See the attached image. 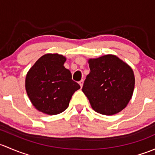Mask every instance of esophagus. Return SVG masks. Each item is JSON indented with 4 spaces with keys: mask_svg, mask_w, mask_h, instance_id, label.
<instances>
[{
    "mask_svg": "<svg viewBox=\"0 0 155 155\" xmlns=\"http://www.w3.org/2000/svg\"><path fill=\"white\" fill-rule=\"evenodd\" d=\"M79 84H80V86H81V88H82L83 84H84V80H81V81L79 82Z\"/></svg>",
    "mask_w": 155,
    "mask_h": 155,
    "instance_id": "34e87169",
    "label": "esophagus"
}]
</instances>
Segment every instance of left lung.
Masks as SVG:
<instances>
[{"instance_id": "8db88e82", "label": "left lung", "mask_w": 155, "mask_h": 155, "mask_svg": "<svg viewBox=\"0 0 155 155\" xmlns=\"http://www.w3.org/2000/svg\"><path fill=\"white\" fill-rule=\"evenodd\" d=\"M90 73L82 91L95 112L112 116L125 109L134 93L131 67L113 54L88 60Z\"/></svg>"}]
</instances>
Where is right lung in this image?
Masks as SVG:
<instances>
[{
    "mask_svg": "<svg viewBox=\"0 0 155 155\" xmlns=\"http://www.w3.org/2000/svg\"><path fill=\"white\" fill-rule=\"evenodd\" d=\"M66 60L62 54H46L27 73L25 89L37 110L47 115L63 112L74 92L81 88L63 66Z\"/></svg>",
    "mask_w": 155,
    "mask_h": 155,
    "instance_id": "1",
    "label": "right lung"
}]
</instances>
